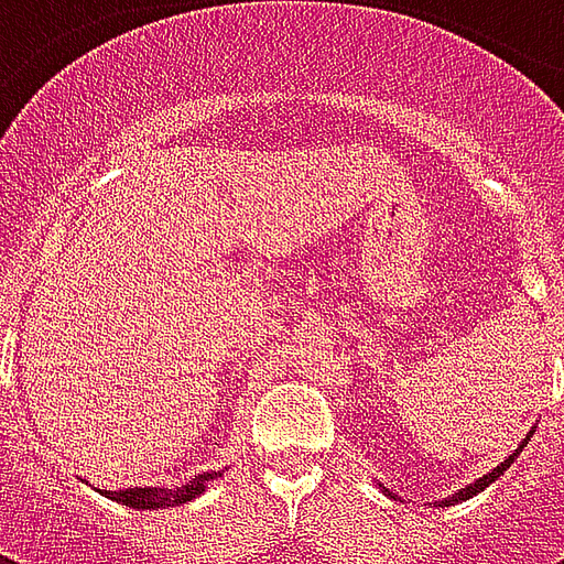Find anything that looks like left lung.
Masks as SVG:
<instances>
[{"mask_svg":"<svg viewBox=\"0 0 564 564\" xmlns=\"http://www.w3.org/2000/svg\"><path fill=\"white\" fill-rule=\"evenodd\" d=\"M529 437H532V432L525 435V441H522L520 447H517V453H510L508 459L501 462L498 468H492V471H489V474H484V477H480V480H474L471 486H465V489H459L456 496H449V498H444V501H437V508H449V505H459V501H465V498L477 496V492H480V489H486V486L492 484V480H498V477H501V474H505V471H508V468H510V462H513V459H517V456H520V449L525 447V444H529ZM390 498H395V496H392V492H390Z\"/></svg>","mask_w":564,"mask_h":564,"instance_id":"obj_1","label":"left lung"}]
</instances>
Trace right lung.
<instances>
[{
    "mask_svg": "<svg viewBox=\"0 0 564 564\" xmlns=\"http://www.w3.org/2000/svg\"><path fill=\"white\" fill-rule=\"evenodd\" d=\"M205 480H214V474H198L196 480L177 486V489H153V486H135V489H117V492H108L105 496L115 498V501H123L127 508L139 510H156V508H174V505H186L189 498H196L198 492H205Z\"/></svg>",
    "mask_w": 564,
    "mask_h": 564,
    "instance_id": "1",
    "label": "right lung"
}]
</instances>
